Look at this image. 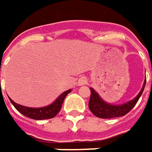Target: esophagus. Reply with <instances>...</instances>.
<instances>
[{
  "instance_id": "34e87169",
  "label": "esophagus",
  "mask_w": 152,
  "mask_h": 152,
  "mask_svg": "<svg viewBox=\"0 0 152 152\" xmlns=\"http://www.w3.org/2000/svg\"><path fill=\"white\" fill-rule=\"evenodd\" d=\"M87 83V80L85 79H84V78H82V79H80L79 80V82H78V85L79 86H81V85H85Z\"/></svg>"
}]
</instances>
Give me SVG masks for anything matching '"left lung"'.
<instances>
[{
  "instance_id": "left-lung-1",
  "label": "left lung",
  "mask_w": 152,
  "mask_h": 152,
  "mask_svg": "<svg viewBox=\"0 0 152 152\" xmlns=\"http://www.w3.org/2000/svg\"><path fill=\"white\" fill-rule=\"evenodd\" d=\"M145 83H146V79L144 81L141 91H140V93L136 96V97L124 104H118V105L110 104L105 102L93 88H90L91 96L89 102V108L95 116L101 118H113L118 117H123L129 111H131L132 108L135 106L138 100L140 99V97L141 96L143 93Z\"/></svg>"
}]
</instances>
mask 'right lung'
Segmentation results:
<instances>
[{
	"label": "right lung",
	"instance_id": "right-lung-1",
	"mask_svg": "<svg viewBox=\"0 0 152 152\" xmlns=\"http://www.w3.org/2000/svg\"><path fill=\"white\" fill-rule=\"evenodd\" d=\"M71 91L72 90L70 89L68 91H64L51 104L43 107H28L22 106V105L16 103L10 97H9V100L12 102V104L14 106V107L20 113L26 116L28 118H30L34 120L49 119V118H54L56 115L59 113L65 97L67 96L68 93L71 92Z\"/></svg>",
	"mask_w": 152,
	"mask_h": 152
}]
</instances>
